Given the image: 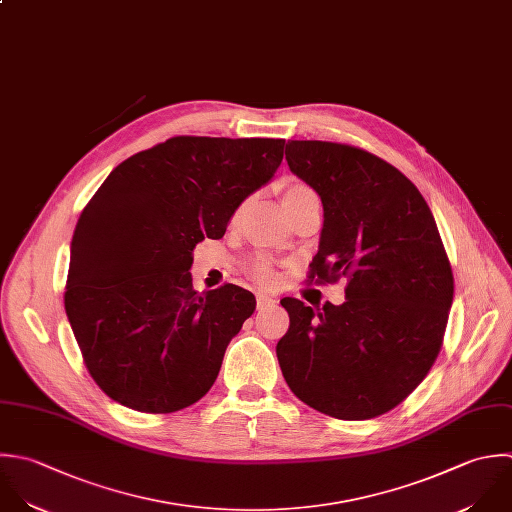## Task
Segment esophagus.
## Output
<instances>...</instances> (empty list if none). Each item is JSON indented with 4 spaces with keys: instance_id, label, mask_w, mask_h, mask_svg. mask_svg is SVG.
<instances>
[{
    "instance_id": "1",
    "label": "esophagus",
    "mask_w": 512,
    "mask_h": 512,
    "mask_svg": "<svg viewBox=\"0 0 512 512\" xmlns=\"http://www.w3.org/2000/svg\"><path fill=\"white\" fill-rule=\"evenodd\" d=\"M277 301L271 295L265 293H257V309H265V307H273Z\"/></svg>"
}]
</instances>
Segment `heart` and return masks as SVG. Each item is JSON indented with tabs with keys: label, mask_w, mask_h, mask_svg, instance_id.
I'll return each instance as SVG.
<instances>
[{
	"label": "heart",
	"mask_w": 512,
	"mask_h": 512,
	"mask_svg": "<svg viewBox=\"0 0 512 512\" xmlns=\"http://www.w3.org/2000/svg\"><path fill=\"white\" fill-rule=\"evenodd\" d=\"M307 193H313L307 185H301V183H295V185H289L283 193V199H291V197H297V195H307ZM249 273L255 281H259L261 285H273L277 281V273L273 269V265L267 261V259H257L251 263L249 267Z\"/></svg>",
	"instance_id": "heart-1"
}]
</instances>
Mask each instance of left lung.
Returning a JSON list of instances; mask_svg holds the SVG:
<instances>
[{
	"label": "left lung",
	"instance_id": "8db88e82",
	"mask_svg": "<svg viewBox=\"0 0 512 512\" xmlns=\"http://www.w3.org/2000/svg\"><path fill=\"white\" fill-rule=\"evenodd\" d=\"M285 159L323 203L309 279L349 283L343 305L281 299L291 325L279 367L315 411L379 417L421 385L443 345L455 281L435 217L397 167L363 149L289 141Z\"/></svg>",
	"mask_w": 512,
	"mask_h": 512
}]
</instances>
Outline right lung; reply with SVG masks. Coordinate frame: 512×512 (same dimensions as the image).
Masks as SVG:
<instances>
[{"label":"right lung","instance_id":"1","mask_svg":"<svg viewBox=\"0 0 512 512\" xmlns=\"http://www.w3.org/2000/svg\"><path fill=\"white\" fill-rule=\"evenodd\" d=\"M285 139L171 137L119 163L81 211L65 313L99 389L141 413H175L215 383L255 311L237 285L197 293L193 249L221 239L267 185Z\"/></svg>","mask_w":512,"mask_h":512}]
</instances>
